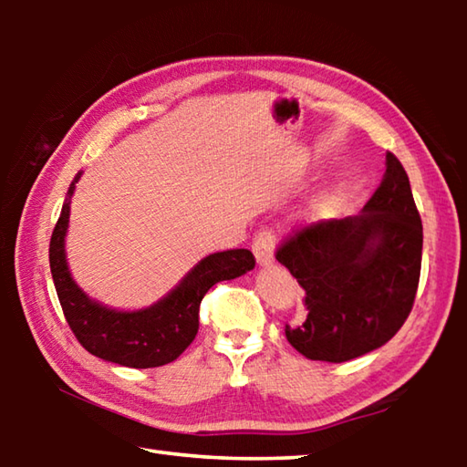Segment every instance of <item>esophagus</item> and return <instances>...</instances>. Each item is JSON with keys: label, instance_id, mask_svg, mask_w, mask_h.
<instances>
[{"label": "esophagus", "instance_id": "34e87169", "mask_svg": "<svg viewBox=\"0 0 467 467\" xmlns=\"http://www.w3.org/2000/svg\"><path fill=\"white\" fill-rule=\"evenodd\" d=\"M274 247H275V234L270 231V228H264V231H259L255 234L251 249L259 265H270L274 262Z\"/></svg>", "mask_w": 467, "mask_h": 467}]
</instances>
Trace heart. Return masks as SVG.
I'll return each instance as SVG.
<instances>
[{"label": "heart", "instance_id": "b5f03b06", "mask_svg": "<svg viewBox=\"0 0 467 467\" xmlns=\"http://www.w3.org/2000/svg\"><path fill=\"white\" fill-rule=\"evenodd\" d=\"M334 203H336V193L334 192H326V193L317 195L309 205V216L319 218L323 214H327V212L334 208Z\"/></svg>", "mask_w": 467, "mask_h": 467}]
</instances>
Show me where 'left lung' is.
I'll return each mask as SVG.
<instances>
[{"label":"left lung","instance_id":"left-lung-1","mask_svg":"<svg viewBox=\"0 0 467 467\" xmlns=\"http://www.w3.org/2000/svg\"><path fill=\"white\" fill-rule=\"evenodd\" d=\"M360 216L298 228L275 259L305 290L306 317L286 339L311 360L346 362L389 342L412 311L422 264V220L391 152Z\"/></svg>","mask_w":467,"mask_h":467}]
</instances>
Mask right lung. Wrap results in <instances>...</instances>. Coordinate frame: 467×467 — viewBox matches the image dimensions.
Masks as SVG:
<instances>
[{
    "mask_svg": "<svg viewBox=\"0 0 467 467\" xmlns=\"http://www.w3.org/2000/svg\"><path fill=\"white\" fill-rule=\"evenodd\" d=\"M63 203L49 244V264L63 315L86 350L102 360L131 368L169 365L193 342L200 327V303L216 282L233 280L255 267L249 249L212 253L189 272L179 286L148 309L115 311L92 300L74 282L66 259V233L69 223V195Z\"/></svg>",
    "mask_w": 467,
    "mask_h": 467,
    "instance_id": "right-lung-1",
    "label": "right lung"
}]
</instances>
